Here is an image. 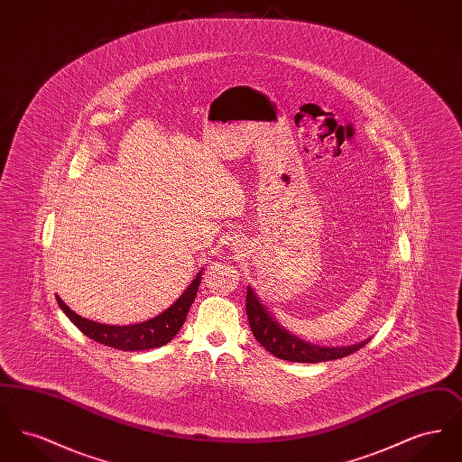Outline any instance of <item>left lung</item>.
Instances as JSON below:
<instances>
[{"instance_id":"obj_1","label":"left lung","mask_w":462,"mask_h":462,"mask_svg":"<svg viewBox=\"0 0 462 462\" xmlns=\"http://www.w3.org/2000/svg\"><path fill=\"white\" fill-rule=\"evenodd\" d=\"M245 311L249 328L253 330L256 341L263 346L264 350L272 353L277 358L289 360V362H301V364H317L326 360L343 358L346 355L360 350L369 343V339L352 345V346H339V348H328V346H317L308 341L300 339L292 332L284 329L266 310L256 292L247 287L245 296Z\"/></svg>"}]
</instances>
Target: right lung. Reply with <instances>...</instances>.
I'll list each match as a JSON object with an SVG mask.
<instances>
[{
  "instance_id": "right-lung-1",
  "label": "right lung",
  "mask_w": 462,
  "mask_h": 462,
  "mask_svg": "<svg viewBox=\"0 0 462 462\" xmlns=\"http://www.w3.org/2000/svg\"><path fill=\"white\" fill-rule=\"evenodd\" d=\"M202 273L199 272L196 279L190 282L181 296L168 310H164L161 315H157L151 320L133 324V326H107L98 324L88 319L79 317L74 313L66 303L57 296V303L62 308V311L69 317V320L81 330L89 339L106 345L110 348H117L123 352H138V350H152L164 346L170 343L180 328L183 326L187 313L192 307L196 294H198L199 284H200Z\"/></svg>"
}]
</instances>
